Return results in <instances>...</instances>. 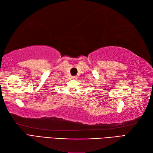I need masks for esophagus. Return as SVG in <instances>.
I'll return each instance as SVG.
<instances>
[{"label": "esophagus", "mask_w": 153, "mask_h": 153, "mask_svg": "<svg viewBox=\"0 0 153 153\" xmlns=\"http://www.w3.org/2000/svg\"><path fill=\"white\" fill-rule=\"evenodd\" d=\"M71 79H77V76H72V77H71Z\"/></svg>", "instance_id": "34e87169"}]
</instances>
